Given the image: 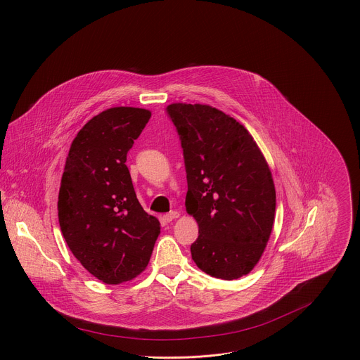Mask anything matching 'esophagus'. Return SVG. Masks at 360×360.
<instances>
[{
  "label": "esophagus",
  "instance_id": "obj_1",
  "mask_svg": "<svg viewBox=\"0 0 360 360\" xmlns=\"http://www.w3.org/2000/svg\"><path fill=\"white\" fill-rule=\"evenodd\" d=\"M179 217V213L178 212H169V213H167V214H164V221L165 222H171L172 219H175V218H178Z\"/></svg>",
  "mask_w": 360,
  "mask_h": 360
}]
</instances>
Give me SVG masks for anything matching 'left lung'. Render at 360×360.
<instances>
[{
  "label": "left lung",
  "instance_id": "obj_1",
  "mask_svg": "<svg viewBox=\"0 0 360 360\" xmlns=\"http://www.w3.org/2000/svg\"><path fill=\"white\" fill-rule=\"evenodd\" d=\"M184 150L186 212L199 224L192 259L206 274L236 280L260 260L276 217L269 164L248 129L205 104L167 107Z\"/></svg>",
  "mask_w": 360,
  "mask_h": 360
}]
</instances>
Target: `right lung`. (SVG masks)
Segmentation results:
<instances>
[{"label":"right lung","mask_w":360,"mask_h":360,"mask_svg":"<svg viewBox=\"0 0 360 360\" xmlns=\"http://www.w3.org/2000/svg\"><path fill=\"white\" fill-rule=\"evenodd\" d=\"M150 117L144 108H108L77 132L67 157L58 195L61 232L80 264L105 284L138 277L160 233L125 164Z\"/></svg>","instance_id":"1"}]
</instances>
